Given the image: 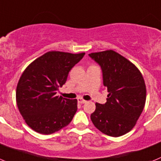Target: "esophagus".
Instances as JSON below:
<instances>
[{
  "label": "esophagus",
  "mask_w": 161,
  "mask_h": 161,
  "mask_svg": "<svg viewBox=\"0 0 161 161\" xmlns=\"http://www.w3.org/2000/svg\"><path fill=\"white\" fill-rule=\"evenodd\" d=\"M78 102H79V103L82 104V103H85L86 101L84 100V99H82V98H79V99H78Z\"/></svg>",
  "instance_id": "34e87169"
}]
</instances>
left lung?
I'll return each instance as SVG.
<instances>
[{"label": "left lung", "instance_id": "8db88e82", "mask_svg": "<svg viewBox=\"0 0 161 161\" xmlns=\"http://www.w3.org/2000/svg\"><path fill=\"white\" fill-rule=\"evenodd\" d=\"M101 67L107 102L96 103L91 119L101 132L118 137L133 128L144 110L146 86L144 78L133 63L113 50L89 54Z\"/></svg>", "mask_w": 161, "mask_h": 161}]
</instances>
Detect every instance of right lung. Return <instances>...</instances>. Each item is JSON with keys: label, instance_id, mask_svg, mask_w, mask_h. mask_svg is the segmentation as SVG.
<instances>
[{"label": "right lung", "instance_id": "obj_1", "mask_svg": "<svg viewBox=\"0 0 161 161\" xmlns=\"http://www.w3.org/2000/svg\"><path fill=\"white\" fill-rule=\"evenodd\" d=\"M85 53L50 51L30 63L17 83L16 100L27 125L50 135L71 122L77 111V99L56 96L68 74Z\"/></svg>", "mask_w": 161, "mask_h": 161}]
</instances>
